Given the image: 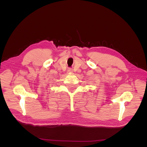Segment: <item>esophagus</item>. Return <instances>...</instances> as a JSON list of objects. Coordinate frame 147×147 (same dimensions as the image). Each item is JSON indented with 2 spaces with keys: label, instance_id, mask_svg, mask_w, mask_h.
<instances>
[{
  "label": "esophagus",
  "instance_id": "obj_1",
  "mask_svg": "<svg viewBox=\"0 0 147 147\" xmlns=\"http://www.w3.org/2000/svg\"><path fill=\"white\" fill-rule=\"evenodd\" d=\"M67 72H73V70H72V68H69V69H67Z\"/></svg>",
  "mask_w": 147,
  "mask_h": 147
}]
</instances>
